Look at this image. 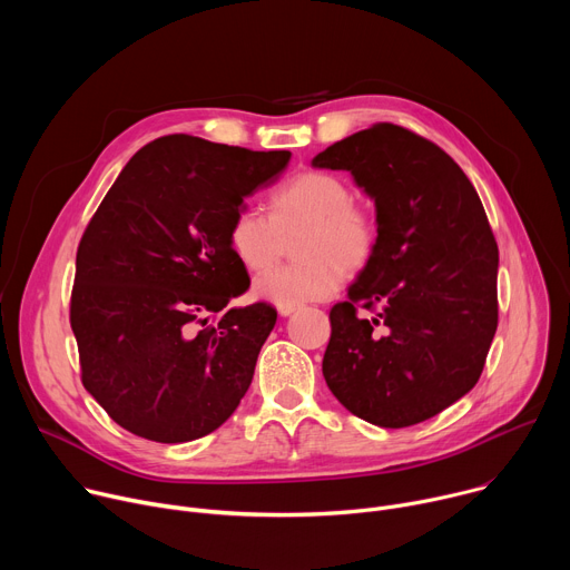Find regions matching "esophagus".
<instances>
[{"label": "esophagus", "mask_w": 570, "mask_h": 570, "mask_svg": "<svg viewBox=\"0 0 570 570\" xmlns=\"http://www.w3.org/2000/svg\"><path fill=\"white\" fill-rule=\"evenodd\" d=\"M277 311H279L282 317H288V315H293L297 311V306H277Z\"/></svg>", "instance_id": "34e87169"}]
</instances>
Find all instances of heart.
I'll list each match as a JSON object with an SVG mask.
<instances>
[{"mask_svg": "<svg viewBox=\"0 0 570 570\" xmlns=\"http://www.w3.org/2000/svg\"><path fill=\"white\" fill-rule=\"evenodd\" d=\"M304 227L293 266L273 268L253 284L257 297L277 306H299L332 295L343 273L367 266L376 246L374 218L354 205L352 187L324 171H306L271 196L268 218L243 207L227 229V246L243 268H268L279 253V234Z\"/></svg>", "mask_w": 570, "mask_h": 570, "instance_id": "1", "label": "heart"}]
</instances>
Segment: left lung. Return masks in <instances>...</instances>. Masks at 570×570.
I'll list each match as a JSON object with an SVG mask.
<instances>
[{
  "label": "left lung",
  "mask_w": 570,
  "mask_h": 570,
  "mask_svg": "<svg viewBox=\"0 0 570 570\" xmlns=\"http://www.w3.org/2000/svg\"><path fill=\"white\" fill-rule=\"evenodd\" d=\"M311 167L350 171L376 214L374 255L330 313L324 381L374 426L431 420L478 383L497 334L499 248L482 203L440 146L392 124L336 141Z\"/></svg>",
  "instance_id": "left-lung-1"
}]
</instances>
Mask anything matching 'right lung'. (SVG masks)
<instances>
[{"instance_id":"obj_1","label":"right lung","mask_w":570,"mask_h":570,"mask_svg":"<svg viewBox=\"0 0 570 570\" xmlns=\"http://www.w3.org/2000/svg\"><path fill=\"white\" fill-rule=\"evenodd\" d=\"M288 159L291 150L159 137L130 157L92 216L69 320L86 390L126 431L191 442L227 422L248 392L277 311L227 306L250 288L227 229ZM212 312L219 324L200 331Z\"/></svg>"}]
</instances>
